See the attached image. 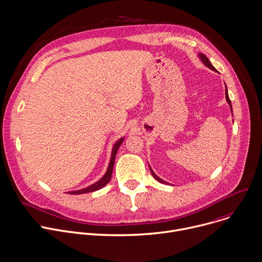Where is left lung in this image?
Returning a JSON list of instances; mask_svg holds the SVG:
<instances>
[{"instance_id":"8db88e82","label":"left lung","mask_w":262,"mask_h":262,"mask_svg":"<svg viewBox=\"0 0 262 262\" xmlns=\"http://www.w3.org/2000/svg\"><path fill=\"white\" fill-rule=\"evenodd\" d=\"M198 58H199V60L202 62V64L204 65V66H206L207 68H210L211 70H213V71H216L217 72V69L212 65V63H211V61L208 60V58L205 56V55H203V54H201V52H199L198 54ZM225 98H226V101H227V103L229 104V106H230V110H231V113H232V105H231V101H230V99H229V96H228V90H227V86H226V84H225ZM149 170H150V172H151V174H152V177L158 181V182H160L161 184H165V185H170L169 183H167V182H165L164 180H162V179H160L158 176H157L155 172H154V170L150 168V166H149Z\"/></svg>"}]
</instances>
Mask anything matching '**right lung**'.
<instances>
[{
	"label": "right lung",
	"mask_w": 262,
	"mask_h": 262,
	"mask_svg": "<svg viewBox=\"0 0 262 262\" xmlns=\"http://www.w3.org/2000/svg\"><path fill=\"white\" fill-rule=\"evenodd\" d=\"M125 137H121L118 141H116V143L114 144L113 148H112V156H111V160H110V163H108V167H107V170L106 172L104 173V176L99 180L97 181L96 183L92 184L91 186L89 187H85L83 189H80V190H75V191H69L67 192L68 194H71V195H78V194H84V193H90V192H94V191H97V190H100L102 189L104 186H106L108 184V182L111 181L112 179V174H113V170H114V165H115V160H116V156H117V152H118V149L120 147V145L123 143Z\"/></svg>",
	"instance_id": "right-lung-1"
}]
</instances>
